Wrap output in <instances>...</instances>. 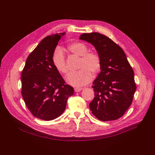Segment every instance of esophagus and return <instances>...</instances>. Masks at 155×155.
Here are the masks:
<instances>
[{"instance_id": "obj_1", "label": "esophagus", "mask_w": 155, "mask_h": 155, "mask_svg": "<svg viewBox=\"0 0 155 155\" xmlns=\"http://www.w3.org/2000/svg\"><path fill=\"white\" fill-rule=\"evenodd\" d=\"M82 90V88H78V87H76V88L74 89V91L76 92H78L80 91H81Z\"/></svg>"}]
</instances>
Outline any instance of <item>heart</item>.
Listing matches in <instances>:
<instances>
[{"instance_id":"b5f03b06","label":"heart","mask_w":155,"mask_h":155,"mask_svg":"<svg viewBox=\"0 0 155 155\" xmlns=\"http://www.w3.org/2000/svg\"><path fill=\"white\" fill-rule=\"evenodd\" d=\"M72 54L81 57L78 66L79 71L70 73L66 81L75 87L84 86L88 84L96 76L101 68V58L96 51H89V48L82 42H75L70 44L66 48ZM52 63L54 68L61 75H66L68 71L65 56L61 49H56L53 53Z\"/></svg>"}]
</instances>
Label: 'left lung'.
Returning <instances> with one entry per match:
<instances>
[{
	"label": "left lung",
	"instance_id": "1",
	"mask_svg": "<svg viewBox=\"0 0 155 155\" xmlns=\"http://www.w3.org/2000/svg\"><path fill=\"white\" fill-rule=\"evenodd\" d=\"M80 39L94 46L102 62L92 87L95 97L90 110L99 120H117L131 105L136 90L132 68L123 49L107 37L93 32L83 33Z\"/></svg>",
	"mask_w": 155,
	"mask_h": 155
}]
</instances>
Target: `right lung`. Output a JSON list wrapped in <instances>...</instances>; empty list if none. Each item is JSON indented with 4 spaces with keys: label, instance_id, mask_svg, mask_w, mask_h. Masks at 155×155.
<instances>
[{
    "label": "right lung",
    "instance_id": "add662e5",
    "mask_svg": "<svg viewBox=\"0 0 155 155\" xmlns=\"http://www.w3.org/2000/svg\"><path fill=\"white\" fill-rule=\"evenodd\" d=\"M65 32L42 40L26 59L21 73V94L32 115L49 121L64 112L74 89L65 82L52 63L53 53Z\"/></svg>",
    "mask_w": 155,
    "mask_h": 155
}]
</instances>
